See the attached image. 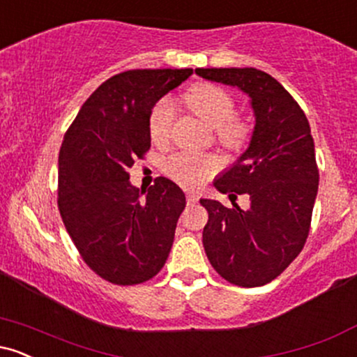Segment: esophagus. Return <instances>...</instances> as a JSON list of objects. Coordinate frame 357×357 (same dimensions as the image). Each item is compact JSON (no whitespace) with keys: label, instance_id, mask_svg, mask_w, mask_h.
<instances>
[{"label":"esophagus","instance_id":"1","mask_svg":"<svg viewBox=\"0 0 357 357\" xmlns=\"http://www.w3.org/2000/svg\"><path fill=\"white\" fill-rule=\"evenodd\" d=\"M186 202H188V204H196V203H198V196H196L195 192H188Z\"/></svg>","mask_w":357,"mask_h":357}]
</instances>
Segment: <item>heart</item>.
Listing matches in <instances>:
<instances>
[{
  "mask_svg": "<svg viewBox=\"0 0 357 357\" xmlns=\"http://www.w3.org/2000/svg\"><path fill=\"white\" fill-rule=\"evenodd\" d=\"M186 105L206 124L216 129L220 144L228 149H240L247 144L252 126L247 119L235 116V100L218 85L196 84L184 96ZM174 110L171 102L161 99L149 114V136L155 144H166L171 136ZM221 169V159L211 154L179 153L171 155L165 165V173L171 179L188 188H196Z\"/></svg>",
  "mask_w": 357,
  "mask_h": 357,
  "instance_id": "obj_1",
  "label": "heart"
}]
</instances>
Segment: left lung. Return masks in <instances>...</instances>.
<instances>
[{"label": "left lung", "mask_w": 357, "mask_h": 357, "mask_svg": "<svg viewBox=\"0 0 357 357\" xmlns=\"http://www.w3.org/2000/svg\"><path fill=\"white\" fill-rule=\"evenodd\" d=\"M203 79L250 97L255 127L248 149L215 181L220 192L248 195V210L199 199L208 210L203 247L213 268L238 287L272 282L304 248L319 188L314 139L304 110L257 68H196Z\"/></svg>", "instance_id": "8db88e82"}]
</instances>
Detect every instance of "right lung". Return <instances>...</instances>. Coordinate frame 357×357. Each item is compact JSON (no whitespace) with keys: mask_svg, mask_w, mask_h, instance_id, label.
Segmentation results:
<instances>
[{"mask_svg":"<svg viewBox=\"0 0 357 357\" xmlns=\"http://www.w3.org/2000/svg\"><path fill=\"white\" fill-rule=\"evenodd\" d=\"M192 68L127 70L85 100L59 155V210L80 257L116 285H136L165 267L186 198L167 178L141 191L129 181L134 159L151 147L155 102ZM146 192V198L142 195Z\"/></svg>","mask_w":357,"mask_h":357,"instance_id":"add662e5","label":"right lung"}]
</instances>
